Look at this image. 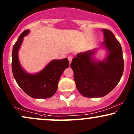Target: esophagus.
<instances>
[{
	"label": "esophagus",
	"instance_id": "esophagus-1",
	"mask_svg": "<svg viewBox=\"0 0 134 134\" xmlns=\"http://www.w3.org/2000/svg\"><path fill=\"white\" fill-rule=\"evenodd\" d=\"M68 60H69V63H70V62H71V61H72V56H69L68 57Z\"/></svg>",
	"mask_w": 134,
	"mask_h": 134
}]
</instances>
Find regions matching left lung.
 Listing matches in <instances>:
<instances>
[{
    "label": "left lung",
    "mask_w": 134,
    "mask_h": 134,
    "mask_svg": "<svg viewBox=\"0 0 134 134\" xmlns=\"http://www.w3.org/2000/svg\"><path fill=\"white\" fill-rule=\"evenodd\" d=\"M102 31L104 36L103 44L109 53L104 60L94 61L91 57L95 50H90L77 54L70 64L77 88L87 98L106 96L116 86L124 72L120 43L111 31L107 29Z\"/></svg>",
    "instance_id": "left-lung-1"
}]
</instances>
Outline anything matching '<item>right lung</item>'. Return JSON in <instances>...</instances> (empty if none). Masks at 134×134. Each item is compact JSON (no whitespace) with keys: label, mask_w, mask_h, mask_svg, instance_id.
Instances as JSON below:
<instances>
[{"label":"right lung","mask_w":134,"mask_h":134,"mask_svg":"<svg viewBox=\"0 0 134 134\" xmlns=\"http://www.w3.org/2000/svg\"><path fill=\"white\" fill-rule=\"evenodd\" d=\"M28 30L23 32L16 43L12 53V70L19 86L33 98H48L56 93L58 83L62 72L69 67L67 58L55 60L49 63L43 70L36 74H27L21 68L18 59V50L23 38L29 33Z\"/></svg>","instance_id":"1"}]
</instances>
